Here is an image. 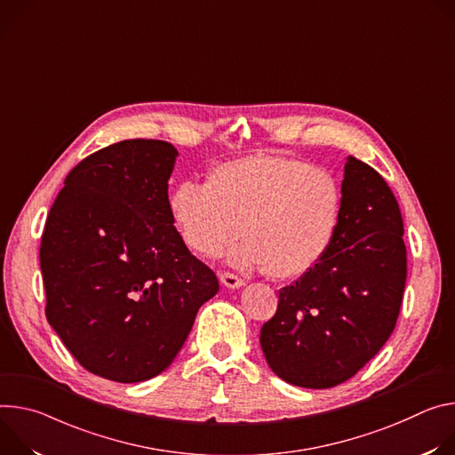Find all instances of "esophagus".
Wrapping results in <instances>:
<instances>
[{
	"label": "esophagus",
	"mask_w": 455,
	"mask_h": 455,
	"mask_svg": "<svg viewBox=\"0 0 455 455\" xmlns=\"http://www.w3.org/2000/svg\"><path fill=\"white\" fill-rule=\"evenodd\" d=\"M220 282H222L224 287H229V289H240L243 285V280L238 278L233 273H222L220 275Z\"/></svg>",
	"instance_id": "34e87169"
}]
</instances>
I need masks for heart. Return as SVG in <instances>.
<instances>
[{"mask_svg": "<svg viewBox=\"0 0 455 455\" xmlns=\"http://www.w3.org/2000/svg\"><path fill=\"white\" fill-rule=\"evenodd\" d=\"M343 186L309 163L251 156L213 168L206 184L180 182L170 215L196 255L213 259L238 235L229 257L238 267H266L294 278L316 267L331 251L343 219Z\"/></svg>", "mask_w": 455, "mask_h": 455, "instance_id": "b5f03b06", "label": "heart"}]
</instances>
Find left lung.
<instances>
[{"instance_id":"obj_1","label":"left lung","mask_w":455,"mask_h":455,"mask_svg":"<svg viewBox=\"0 0 455 455\" xmlns=\"http://www.w3.org/2000/svg\"><path fill=\"white\" fill-rule=\"evenodd\" d=\"M343 219L325 259L282 287L260 331L271 371L306 388L355 376L390 338L407 280L397 200L383 177L356 157L343 170Z\"/></svg>"}]
</instances>
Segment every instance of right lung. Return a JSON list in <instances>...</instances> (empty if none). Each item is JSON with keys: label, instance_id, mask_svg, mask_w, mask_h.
I'll return each mask as SVG.
<instances>
[{"label": "right lung", "instance_id": "1", "mask_svg": "<svg viewBox=\"0 0 455 455\" xmlns=\"http://www.w3.org/2000/svg\"><path fill=\"white\" fill-rule=\"evenodd\" d=\"M179 151L132 139L95 151L65 179L41 236L46 320L92 374H161L200 306L219 291L173 226L168 180Z\"/></svg>", "mask_w": 455, "mask_h": 455}]
</instances>
